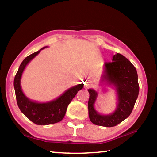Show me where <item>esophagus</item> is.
<instances>
[{
    "mask_svg": "<svg viewBox=\"0 0 157 157\" xmlns=\"http://www.w3.org/2000/svg\"><path fill=\"white\" fill-rule=\"evenodd\" d=\"M92 82H89V81H86V82L84 83V87L85 88H89V87L92 86Z\"/></svg>",
    "mask_w": 157,
    "mask_h": 157,
    "instance_id": "obj_1",
    "label": "esophagus"
}]
</instances>
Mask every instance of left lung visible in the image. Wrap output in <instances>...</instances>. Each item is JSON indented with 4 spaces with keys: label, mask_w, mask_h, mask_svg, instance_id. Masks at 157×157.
<instances>
[{
    "label": "left lung",
    "mask_w": 157,
    "mask_h": 157,
    "mask_svg": "<svg viewBox=\"0 0 157 157\" xmlns=\"http://www.w3.org/2000/svg\"><path fill=\"white\" fill-rule=\"evenodd\" d=\"M100 82L115 88L117 107L112 113H99L94 107L98 92L94 89H88L90 121L96 125L114 127L125 120L134 107L139 92L136 69L125 57L117 53L113 55L112 62L105 63Z\"/></svg>",
    "instance_id": "obj_1"
}]
</instances>
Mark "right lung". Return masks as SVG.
Returning <instances> with one entry per match:
<instances>
[{"label":"right lung","instance_id":"right-lung-1","mask_svg":"<svg viewBox=\"0 0 157 157\" xmlns=\"http://www.w3.org/2000/svg\"><path fill=\"white\" fill-rule=\"evenodd\" d=\"M47 47L42 48L38 51L25 58L18 68L14 80L16 98L18 108L29 120L39 125H47L57 123L62 121L65 116L68 105L75 96L77 93L83 88L84 85L79 84L71 87L63 92L60 96L46 102L33 101L29 99L23 94L21 86V79L26 66L41 52V50Z\"/></svg>","mask_w":157,"mask_h":157}]
</instances>
